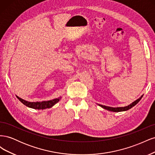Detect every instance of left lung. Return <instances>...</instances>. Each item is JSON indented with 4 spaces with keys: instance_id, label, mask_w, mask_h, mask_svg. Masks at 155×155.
<instances>
[{
    "instance_id": "1",
    "label": "left lung",
    "mask_w": 155,
    "mask_h": 155,
    "mask_svg": "<svg viewBox=\"0 0 155 155\" xmlns=\"http://www.w3.org/2000/svg\"><path fill=\"white\" fill-rule=\"evenodd\" d=\"M143 97V95L140 97L139 99L137 100L136 101H134V102H133L132 104H130L128 106L126 107H107V106H105V105H99L100 106H101L102 108H104L105 109H107L108 110L110 111H112V112H121V111H125L127 110L130 109H131L133 107H134V105H137L138 103L140 101V100L142 99V97Z\"/></svg>"
}]
</instances>
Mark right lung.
Here are the masks:
<instances>
[{
	"mask_svg": "<svg viewBox=\"0 0 155 155\" xmlns=\"http://www.w3.org/2000/svg\"><path fill=\"white\" fill-rule=\"evenodd\" d=\"M17 97L25 105L28 107H30V108H32V109H38V110H41V109L43 110V109H49V108H51V107L54 106L55 104H57V103L61 100V97H59V98H56V99L47 101L29 102V101H25L24 100L21 99V98L18 97V96H17Z\"/></svg>",
	"mask_w": 155,
	"mask_h": 155,
	"instance_id": "obj_1",
	"label": "right lung"
}]
</instances>
